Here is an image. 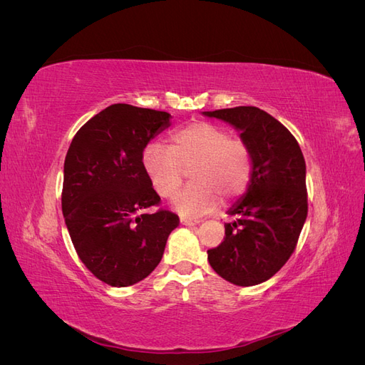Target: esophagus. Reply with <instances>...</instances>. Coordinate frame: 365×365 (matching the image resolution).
<instances>
[{"mask_svg":"<svg viewBox=\"0 0 365 365\" xmlns=\"http://www.w3.org/2000/svg\"><path fill=\"white\" fill-rule=\"evenodd\" d=\"M181 224L182 225H196V224H200V220L189 219V217H181Z\"/></svg>","mask_w":365,"mask_h":365,"instance_id":"esophagus-1","label":"esophagus"}]
</instances>
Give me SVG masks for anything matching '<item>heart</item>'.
<instances>
[{
  "label": "heart",
  "instance_id": "heart-1",
  "mask_svg": "<svg viewBox=\"0 0 365 365\" xmlns=\"http://www.w3.org/2000/svg\"><path fill=\"white\" fill-rule=\"evenodd\" d=\"M143 164L153 189L165 200H172L180 190L189 169L192 182L175 197V207L184 216L204 215L220 197L231 201L240 196L248 189L254 168L247 143L210 121L175 130L169 146L161 143L148 146Z\"/></svg>",
  "mask_w": 365,
  "mask_h": 365
}]
</instances>
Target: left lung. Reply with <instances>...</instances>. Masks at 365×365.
<instances>
[{"label":"left lung","instance_id":"8db88e82","mask_svg":"<svg viewBox=\"0 0 365 365\" xmlns=\"http://www.w3.org/2000/svg\"><path fill=\"white\" fill-rule=\"evenodd\" d=\"M240 132L252 153L247 193L228 210L224 242L208 250L212 268L227 282L254 286L288 262L307 216L306 163L300 146L279 120L256 106L202 113Z\"/></svg>","mask_w":365,"mask_h":365}]
</instances>
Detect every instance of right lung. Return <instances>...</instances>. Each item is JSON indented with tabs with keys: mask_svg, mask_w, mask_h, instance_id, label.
<instances>
[{
	"mask_svg": "<svg viewBox=\"0 0 365 365\" xmlns=\"http://www.w3.org/2000/svg\"><path fill=\"white\" fill-rule=\"evenodd\" d=\"M170 126V114L115 103L77 130L63 163L62 213L77 256L115 288L146 279L161 262L180 217L146 210L160 196L143 150Z\"/></svg>",
	"mask_w": 365,
	"mask_h": 365,
	"instance_id": "1",
	"label": "right lung"
}]
</instances>
